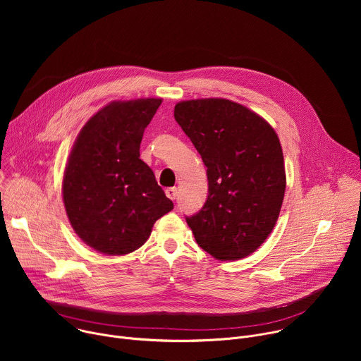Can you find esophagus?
<instances>
[{"label": "esophagus", "instance_id": "esophagus-1", "mask_svg": "<svg viewBox=\"0 0 361 361\" xmlns=\"http://www.w3.org/2000/svg\"><path fill=\"white\" fill-rule=\"evenodd\" d=\"M166 195L170 198V200H176L177 198V188L176 187H170L166 190Z\"/></svg>", "mask_w": 361, "mask_h": 361}]
</instances>
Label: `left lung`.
<instances>
[{"label":"left lung","instance_id":"left-lung-1","mask_svg":"<svg viewBox=\"0 0 361 361\" xmlns=\"http://www.w3.org/2000/svg\"><path fill=\"white\" fill-rule=\"evenodd\" d=\"M174 118L209 178L207 201L187 224L214 259H244L266 241L281 210L286 170L279 135L263 117L226 98L177 102Z\"/></svg>","mask_w":361,"mask_h":361}]
</instances>
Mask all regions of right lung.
I'll use <instances>...</instances> for the list:
<instances>
[{
  "instance_id": "add662e5",
  "label": "right lung",
  "mask_w": 361,
  "mask_h": 361,
  "mask_svg": "<svg viewBox=\"0 0 361 361\" xmlns=\"http://www.w3.org/2000/svg\"><path fill=\"white\" fill-rule=\"evenodd\" d=\"M161 101H111L85 123L73 145L63 178L64 207L75 234L98 252H133L174 207L140 159L144 130Z\"/></svg>"
}]
</instances>
